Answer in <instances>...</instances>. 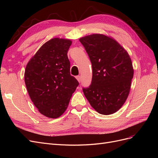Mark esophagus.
<instances>
[{
    "instance_id": "esophagus-1",
    "label": "esophagus",
    "mask_w": 158,
    "mask_h": 158,
    "mask_svg": "<svg viewBox=\"0 0 158 158\" xmlns=\"http://www.w3.org/2000/svg\"><path fill=\"white\" fill-rule=\"evenodd\" d=\"M76 78L77 79V80L79 82H81V76H76Z\"/></svg>"
}]
</instances>
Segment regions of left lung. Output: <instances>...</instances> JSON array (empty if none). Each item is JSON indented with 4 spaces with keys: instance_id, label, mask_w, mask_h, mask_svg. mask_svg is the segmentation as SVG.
I'll use <instances>...</instances> for the list:
<instances>
[{
    "instance_id": "left-lung-1",
    "label": "left lung",
    "mask_w": 158,
    "mask_h": 158,
    "mask_svg": "<svg viewBox=\"0 0 158 158\" xmlns=\"http://www.w3.org/2000/svg\"><path fill=\"white\" fill-rule=\"evenodd\" d=\"M79 40L92 65V83L83 88L85 97L100 114L117 112L130 92L134 75L130 56L115 40L106 35L95 33Z\"/></svg>"
}]
</instances>
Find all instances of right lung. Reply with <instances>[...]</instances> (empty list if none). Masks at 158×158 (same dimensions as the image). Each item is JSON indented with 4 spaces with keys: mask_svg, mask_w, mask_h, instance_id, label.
Instances as JSON below:
<instances>
[{
    "mask_svg": "<svg viewBox=\"0 0 158 158\" xmlns=\"http://www.w3.org/2000/svg\"><path fill=\"white\" fill-rule=\"evenodd\" d=\"M71 44L70 40L51 39L26 65L24 80L28 94L38 111L47 117L61 116L79 85L70 73L67 52Z\"/></svg>",
    "mask_w": 158,
    "mask_h": 158,
    "instance_id": "obj_1",
    "label": "right lung"
}]
</instances>
